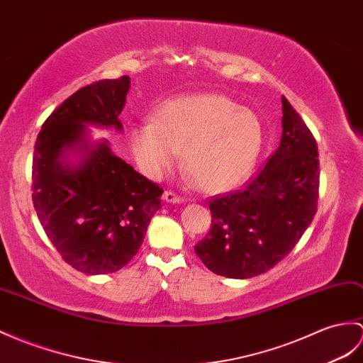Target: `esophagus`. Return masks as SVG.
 Listing matches in <instances>:
<instances>
[{"mask_svg":"<svg viewBox=\"0 0 363 363\" xmlns=\"http://www.w3.org/2000/svg\"><path fill=\"white\" fill-rule=\"evenodd\" d=\"M162 199H164L165 202H168V204H182V202L185 201L184 198L176 195L174 191H165L164 195H162Z\"/></svg>","mask_w":363,"mask_h":363,"instance_id":"obj_1","label":"esophagus"}]
</instances>
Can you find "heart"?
I'll return each instance as SVG.
<instances>
[{
    "mask_svg": "<svg viewBox=\"0 0 363 363\" xmlns=\"http://www.w3.org/2000/svg\"><path fill=\"white\" fill-rule=\"evenodd\" d=\"M263 125L249 108L223 94L174 97L156 109L155 121L131 126V151L150 178L184 164L199 187L221 193L237 187L254 168L263 147Z\"/></svg>",
    "mask_w": 363,
    "mask_h": 363,
    "instance_id": "obj_1",
    "label": "heart"
}]
</instances>
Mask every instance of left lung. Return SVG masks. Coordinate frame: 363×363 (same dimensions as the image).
I'll return each mask as SVG.
<instances>
[{"label": "left lung", "mask_w": 363, "mask_h": 363, "mask_svg": "<svg viewBox=\"0 0 363 363\" xmlns=\"http://www.w3.org/2000/svg\"><path fill=\"white\" fill-rule=\"evenodd\" d=\"M281 139L257 178L208 202L212 229L195 252L213 274L250 278L272 269L313 223L318 198L317 143L281 99Z\"/></svg>", "instance_id": "8db88e82"}]
</instances>
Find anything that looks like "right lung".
<instances>
[{
  "instance_id": "1",
  "label": "right lung",
  "mask_w": 363,
  "mask_h": 363,
  "mask_svg": "<svg viewBox=\"0 0 363 363\" xmlns=\"http://www.w3.org/2000/svg\"><path fill=\"white\" fill-rule=\"evenodd\" d=\"M130 77L79 89L48 117L33 151L32 201L50 242L88 275L119 271L138 254L162 189L116 156L89 126L123 131Z\"/></svg>"
}]
</instances>
